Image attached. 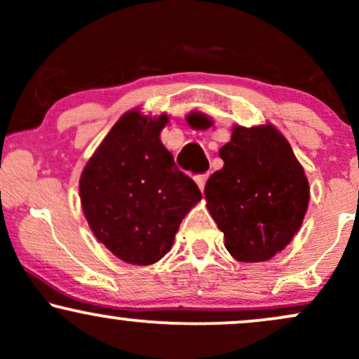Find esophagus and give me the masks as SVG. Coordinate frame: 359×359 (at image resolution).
<instances>
[{
    "label": "esophagus",
    "instance_id": "34e87169",
    "mask_svg": "<svg viewBox=\"0 0 359 359\" xmlns=\"http://www.w3.org/2000/svg\"><path fill=\"white\" fill-rule=\"evenodd\" d=\"M208 177H209V174H203V175H196V184L199 185V189H201V192L204 191V187H205V182H208Z\"/></svg>",
    "mask_w": 359,
    "mask_h": 359
}]
</instances>
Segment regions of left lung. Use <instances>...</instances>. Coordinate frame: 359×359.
<instances>
[{
    "instance_id": "left-lung-1",
    "label": "left lung",
    "mask_w": 359,
    "mask_h": 359,
    "mask_svg": "<svg viewBox=\"0 0 359 359\" xmlns=\"http://www.w3.org/2000/svg\"><path fill=\"white\" fill-rule=\"evenodd\" d=\"M187 121L203 130L212 125L203 113H191ZM219 156L224 165L205 184V205L234 259L266 262L302 226L311 197L306 170L271 123L234 125Z\"/></svg>"
}]
</instances>
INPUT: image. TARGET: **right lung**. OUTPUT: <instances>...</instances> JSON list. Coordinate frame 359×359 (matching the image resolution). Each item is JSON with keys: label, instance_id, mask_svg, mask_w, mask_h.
Instances as JSON below:
<instances>
[{"label": "right lung", "instance_id": "add662e5", "mask_svg": "<svg viewBox=\"0 0 359 359\" xmlns=\"http://www.w3.org/2000/svg\"><path fill=\"white\" fill-rule=\"evenodd\" d=\"M167 123V113L128 111L81 174V204L90 231L131 265L165 257L185 214L203 199L160 140Z\"/></svg>", "mask_w": 359, "mask_h": 359}]
</instances>
